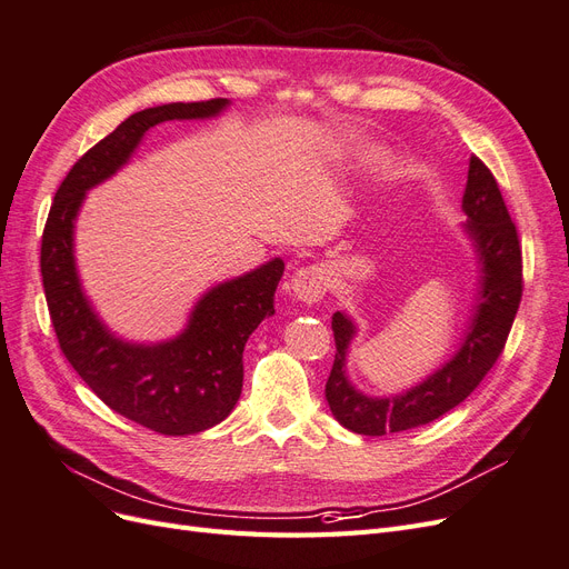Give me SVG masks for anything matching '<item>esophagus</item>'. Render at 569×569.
<instances>
[{"mask_svg":"<svg viewBox=\"0 0 569 569\" xmlns=\"http://www.w3.org/2000/svg\"><path fill=\"white\" fill-rule=\"evenodd\" d=\"M291 291L303 303H318L327 287H330V278L322 266H303L295 274H291Z\"/></svg>","mask_w":569,"mask_h":569,"instance_id":"1","label":"esophagus"}]
</instances>
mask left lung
Returning <instances> with one entry per match:
<instances>
[{"mask_svg":"<svg viewBox=\"0 0 569 569\" xmlns=\"http://www.w3.org/2000/svg\"><path fill=\"white\" fill-rule=\"evenodd\" d=\"M462 211L468 213L465 230L479 253L481 289L470 330L449 363L406 393L370 399L353 389L343 370L356 327L339 311L332 316L337 353L325 385V399L332 416L356 435L382 437L441 418L443 412L468 399L506 349L515 313L522 301V247L493 173L477 157L470 159Z\"/></svg>","mask_w":569,"mask_h":569,"instance_id":"1","label":"left lung"}]
</instances>
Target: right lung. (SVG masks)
Segmentation results:
<instances>
[{
  "mask_svg": "<svg viewBox=\"0 0 569 569\" xmlns=\"http://www.w3.org/2000/svg\"><path fill=\"white\" fill-rule=\"evenodd\" d=\"M228 99L137 111L84 151L57 189L42 232L40 270L49 318L68 363L120 416L168 437L203 432L230 416L244 380L249 335L274 313L280 258L213 287L189 316L187 330L163 343H128L111 335L84 299L73 258V222L84 192L123 166L142 134L176 118H211Z\"/></svg>",
  "mask_w": 569,
  "mask_h": 569,
  "instance_id": "obj_1",
  "label": "right lung"
}]
</instances>
